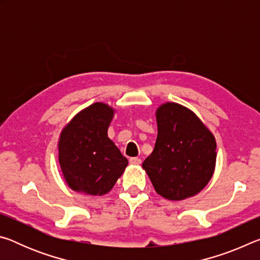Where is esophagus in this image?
<instances>
[{"label": "esophagus", "instance_id": "1", "mask_svg": "<svg viewBox=\"0 0 260 260\" xmlns=\"http://www.w3.org/2000/svg\"><path fill=\"white\" fill-rule=\"evenodd\" d=\"M129 162L132 165H140L141 164V159L138 157H132L129 159Z\"/></svg>", "mask_w": 260, "mask_h": 260}]
</instances>
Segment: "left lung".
<instances>
[{
    "instance_id": "obj_1",
    "label": "left lung",
    "mask_w": 260,
    "mask_h": 260,
    "mask_svg": "<svg viewBox=\"0 0 260 260\" xmlns=\"http://www.w3.org/2000/svg\"><path fill=\"white\" fill-rule=\"evenodd\" d=\"M155 149L142 167L153 188L170 201H182L203 190L212 178L217 143L191 110L167 102L156 111Z\"/></svg>"
}]
</instances>
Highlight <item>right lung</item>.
<instances>
[{
  "label": "right lung",
  "instance_id": "1",
  "mask_svg": "<svg viewBox=\"0 0 260 260\" xmlns=\"http://www.w3.org/2000/svg\"><path fill=\"white\" fill-rule=\"evenodd\" d=\"M113 108L96 102L81 110L64 127L58 140V160L68 186L86 195H104L128 165L108 138Z\"/></svg>",
  "mask_w": 260,
  "mask_h": 260
}]
</instances>
